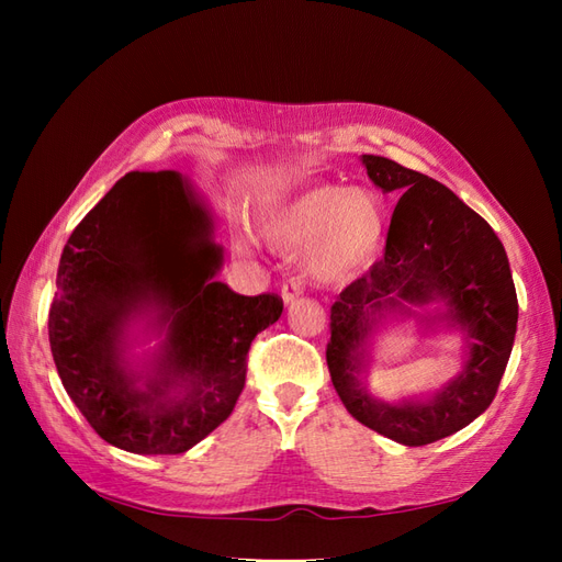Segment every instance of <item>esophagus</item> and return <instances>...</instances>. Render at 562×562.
Masks as SVG:
<instances>
[{
	"label": "esophagus",
	"instance_id": "1",
	"mask_svg": "<svg viewBox=\"0 0 562 562\" xmlns=\"http://www.w3.org/2000/svg\"><path fill=\"white\" fill-rule=\"evenodd\" d=\"M302 295V283L297 281V279H291V281H285L283 283V288H281V297H283V302L288 304V302H293L295 297H300Z\"/></svg>",
	"mask_w": 562,
	"mask_h": 562
}]
</instances>
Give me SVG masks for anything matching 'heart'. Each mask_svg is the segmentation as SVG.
Segmentation results:
<instances>
[{
    "label": "heart",
    "instance_id": "heart-1",
    "mask_svg": "<svg viewBox=\"0 0 562 562\" xmlns=\"http://www.w3.org/2000/svg\"><path fill=\"white\" fill-rule=\"evenodd\" d=\"M386 232L382 199L363 187L318 182L288 194L262 215V236L279 250L302 248L316 283L359 279L378 260Z\"/></svg>",
    "mask_w": 562,
    "mask_h": 562
}]
</instances>
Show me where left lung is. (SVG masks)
<instances>
[{"label":"left lung","instance_id":"1","mask_svg":"<svg viewBox=\"0 0 562 562\" xmlns=\"http://www.w3.org/2000/svg\"><path fill=\"white\" fill-rule=\"evenodd\" d=\"M368 178L401 194L384 258L349 283L330 310L326 361L351 417L403 446H427L464 429L495 398L514 349L518 297L506 250L485 220L446 184L386 157L363 155ZM438 301L430 325L462 329L463 372L434 397L384 404L362 386L369 337L386 313Z\"/></svg>","mask_w":562,"mask_h":562}]
</instances>
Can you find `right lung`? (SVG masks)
<instances>
[{
	"mask_svg": "<svg viewBox=\"0 0 562 562\" xmlns=\"http://www.w3.org/2000/svg\"><path fill=\"white\" fill-rule=\"evenodd\" d=\"M213 232L190 180L133 171L63 248L50 353L67 396L114 448L180 454L217 429L244 391L250 342L283 312L274 293L246 297L215 281L223 248ZM147 313L167 337L150 372L135 373L125 333Z\"/></svg>",
	"mask_w": 562,
	"mask_h": 562,
	"instance_id": "1",
	"label": "right lung"
}]
</instances>
